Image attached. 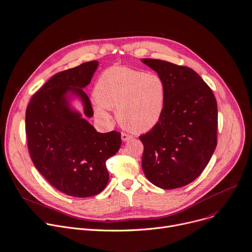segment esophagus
Segmentation results:
<instances>
[{
    "mask_svg": "<svg viewBox=\"0 0 252 252\" xmlns=\"http://www.w3.org/2000/svg\"><path fill=\"white\" fill-rule=\"evenodd\" d=\"M131 138H132L131 135H128V134H126V133H122V134H121V139H122L123 142H126V141L130 140Z\"/></svg>",
    "mask_w": 252,
    "mask_h": 252,
    "instance_id": "1",
    "label": "esophagus"
}]
</instances>
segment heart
Here are the masks:
<instances>
[{
	"label": "heart",
	"instance_id": "heart-1",
	"mask_svg": "<svg viewBox=\"0 0 252 252\" xmlns=\"http://www.w3.org/2000/svg\"><path fill=\"white\" fill-rule=\"evenodd\" d=\"M95 112L105 122L111 120L109 110H116L119 124L133 133H145L160 121L165 101L166 84L154 73L129 68L105 71L95 87Z\"/></svg>",
	"mask_w": 252,
	"mask_h": 252
}]
</instances>
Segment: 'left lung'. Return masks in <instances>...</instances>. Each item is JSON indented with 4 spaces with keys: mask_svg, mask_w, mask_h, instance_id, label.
Listing matches in <instances>:
<instances>
[{
    "mask_svg": "<svg viewBox=\"0 0 252 252\" xmlns=\"http://www.w3.org/2000/svg\"><path fill=\"white\" fill-rule=\"evenodd\" d=\"M162 77L166 101L160 121L140 136L142 169L162 189H175L196 179L217 145V103L202 78L191 68L142 59Z\"/></svg>",
    "mask_w": 252,
    "mask_h": 252,
    "instance_id": "left-lung-1",
    "label": "left lung"
}]
</instances>
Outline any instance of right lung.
<instances>
[{
  "mask_svg": "<svg viewBox=\"0 0 252 252\" xmlns=\"http://www.w3.org/2000/svg\"><path fill=\"white\" fill-rule=\"evenodd\" d=\"M98 66V61H91L54 75L26 111L27 141L35 167L53 187L74 197L94 196L106 187L105 162L121 146L119 132L100 133L87 120L93 109L84 89Z\"/></svg>",
  "mask_w": 252,
  "mask_h": 252,
  "instance_id": "obj_1",
  "label": "right lung"
}]
</instances>
